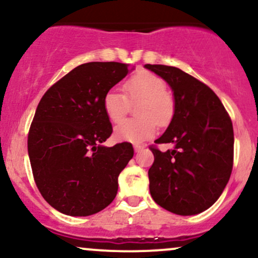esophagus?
Returning a JSON list of instances; mask_svg holds the SVG:
<instances>
[{"mask_svg":"<svg viewBox=\"0 0 258 258\" xmlns=\"http://www.w3.org/2000/svg\"><path fill=\"white\" fill-rule=\"evenodd\" d=\"M143 146H141V144H135V150L136 152H139V150H142L143 149Z\"/></svg>","mask_w":258,"mask_h":258,"instance_id":"34e87169","label":"esophagus"}]
</instances>
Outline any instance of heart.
I'll return each mask as SVG.
<instances>
[{"mask_svg":"<svg viewBox=\"0 0 258 258\" xmlns=\"http://www.w3.org/2000/svg\"><path fill=\"white\" fill-rule=\"evenodd\" d=\"M125 94L110 90L104 94L103 109L111 122H119L130 110L131 104H137L138 119H127L115 127V137L119 141L139 142L152 138L156 127L165 125L172 117L174 102L166 92V84L152 73L135 74L123 84Z\"/></svg>","mask_w":258,"mask_h":258,"instance_id":"1","label":"heart"}]
</instances>
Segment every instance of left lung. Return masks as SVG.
Segmentation results:
<instances>
[{
    "label": "left lung",
    "mask_w": 258,
    "mask_h": 258,
    "mask_svg": "<svg viewBox=\"0 0 258 258\" xmlns=\"http://www.w3.org/2000/svg\"><path fill=\"white\" fill-rule=\"evenodd\" d=\"M161 76L174 96L170 126L149 147L154 162L148 171L152 198L173 214L205 211L226 188L233 168V123L217 94L178 68L146 64ZM173 143L162 153L156 144Z\"/></svg>",
    "instance_id": "8db88e82"
}]
</instances>
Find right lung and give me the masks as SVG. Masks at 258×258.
Returning <instances> with one entry per match:
<instances>
[{"label": "right lung", "mask_w": 258, "mask_h": 258, "mask_svg": "<svg viewBox=\"0 0 258 258\" xmlns=\"http://www.w3.org/2000/svg\"><path fill=\"white\" fill-rule=\"evenodd\" d=\"M131 70L117 61L81 64L38 103L28 135L29 158L41 195L61 214H97L116 197L117 177L135 152L128 142L100 144L112 133L103 98Z\"/></svg>", "instance_id": "obj_1"}]
</instances>
